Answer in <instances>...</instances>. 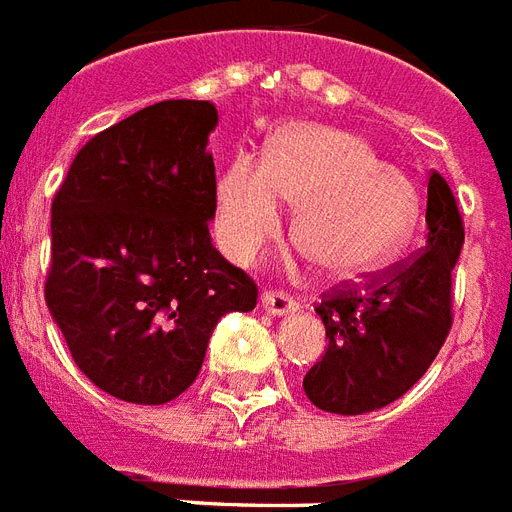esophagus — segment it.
I'll return each instance as SVG.
<instances>
[{"mask_svg": "<svg viewBox=\"0 0 512 512\" xmlns=\"http://www.w3.org/2000/svg\"><path fill=\"white\" fill-rule=\"evenodd\" d=\"M261 306H264L269 314H288L296 312L298 301L293 296H288L285 290H264V293H261Z\"/></svg>", "mask_w": 512, "mask_h": 512, "instance_id": "obj_1", "label": "esophagus"}]
</instances>
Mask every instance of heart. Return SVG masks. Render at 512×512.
I'll list each match as a JSON object with an SVG mask.
<instances>
[{"label":"heart","mask_w":512,"mask_h":512,"mask_svg":"<svg viewBox=\"0 0 512 512\" xmlns=\"http://www.w3.org/2000/svg\"><path fill=\"white\" fill-rule=\"evenodd\" d=\"M296 203L293 237L330 277L386 267L412 243L423 198L407 171L346 129L298 124L280 132L264 161L240 153L216 187V232L235 261H253Z\"/></svg>","instance_id":"heart-1"}]
</instances>
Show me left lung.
Segmentation results:
<instances>
[{"label": "left lung", "instance_id": "left-lung-1", "mask_svg": "<svg viewBox=\"0 0 512 512\" xmlns=\"http://www.w3.org/2000/svg\"><path fill=\"white\" fill-rule=\"evenodd\" d=\"M425 248L365 282H341L317 304L327 349L304 375L314 407L365 415L404 396L431 367L452 327V269L465 230L447 179H428Z\"/></svg>", "mask_w": 512, "mask_h": 512}]
</instances>
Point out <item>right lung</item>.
Segmentation results:
<instances>
[{
	"instance_id": "add662e5",
	"label": "right lung",
	"mask_w": 512,
	"mask_h": 512,
	"mask_svg": "<svg viewBox=\"0 0 512 512\" xmlns=\"http://www.w3.org/2000/svg\"><path fill=\"white\" fill-rule=\"evenodd\" d=\"M216 121L206 100L147 105L94 134L52 200L44 301L79 370L124 402L177 399L216 322L259 298L208 235Z\"/></svg>"
}]
</instances>
